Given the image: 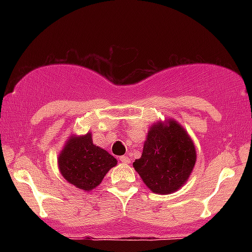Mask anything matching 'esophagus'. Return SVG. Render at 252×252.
Returning a JSON list of instances; mask_svg holds the SVG:
<instances>
[{"label":"esophagus","instance_id":"1","mask_svg":"<svg viewBox=\"0 0 252 252\" xmlns=\"http://www.w3.org/2000/svg\"><path fill=\"white\" fill-rule=\"evenodd\" d=\"M120 161L122 163H129L130 162V158L126 155H123V156H121V158H120Z\"/></svg>","mask_w":252,"mask_h":252}]
</instances>
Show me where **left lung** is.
<instances>
[{
	"label": "left lung",
	"mask_w": 252,
	"mask_h": 252,
	"mask_svg": "<svg viewBox=\"0 0 252 252\" xmlns=\"http://www.w3.org/2000/svg\"><path fill=\"white\" fill-rule=\"evenodd\" d=\"M195 161V146L189 132L174 118H167L152 124L142 155L132 166L152 192L170 194L186 184Z\"/></svg>",
	"instance_id": "1"
}]
</instances>
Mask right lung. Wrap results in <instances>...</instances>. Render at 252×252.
Returning <instances> with one entry per match:
<instances>
[{
    "instance_id": "1",
    "label": "right lung",
    "mask_w": 252,
    "mask_h": 252,
    "mask_svg": "<svg viewBox=\"0 0 252 252\" xmlns=\"http://www.w3.org/2000/svg\"><path fill=\"white\" fill-rule=\"evenodd\" d=\"M117 160L92 142V134L71 135L58 156V167L65 180L90 192L102 182Z\"/></svg>"
}]
</instances>
